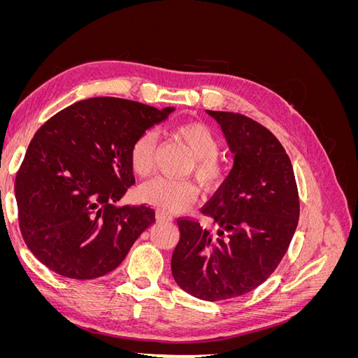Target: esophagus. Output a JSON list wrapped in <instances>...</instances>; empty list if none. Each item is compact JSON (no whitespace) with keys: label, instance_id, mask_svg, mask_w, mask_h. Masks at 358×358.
Here are the masks:
<instances>
[{"label":"esophagus","instance_id":"34e87169","mask_svg":"<svg viewBox=\"0 0 358 358\" xmlns=\"http://www.w3.org/2000/svg\"><path fill=\"white\" fill-rule=\"evenodd\" d=\"M157 220H158V222H170V221H173V216L166 213V212H162V210H158L157 212Z\"/></svg>","mask_w":358,"mask_h":358}]
</instances>
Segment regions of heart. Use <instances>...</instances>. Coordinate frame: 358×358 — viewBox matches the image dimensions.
Instances as JSON below:
<instances>
[{"label": "heart", "mask_w": 358, "mask_h": 358, "mask_svg": "<svg viewBox=\"0 0 358 358\" xmlns=\"http://www.w3.org/2000/svg\"><path fill=\"white\" fill-rule=\"evenodd\" d=\"M176 134L192 150L194 173L204 188H218L225 176L224 167L216 159L220 154V138L212 129L201 122L183 124L176 128ZM158 136L152 129L140 134L129 149V164L137 176H148L154 167V157ZM199 189L185 179L154 178L143 183L138 189V199L143 203L157 206L167 213H179L197 199Z\"/></svg>", "instance_id": "1"}]
</instances>
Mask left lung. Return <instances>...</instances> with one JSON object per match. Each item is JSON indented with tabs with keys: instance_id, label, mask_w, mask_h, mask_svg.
Segmentation results:
<instances>
[{
	"instance_id": "8db88e82",
	"label": "left lung",
	"mask_w": 358,
	"mask_h": 358,
	"mask_svg": "<svg viewBox=\"0 0 358 358\" xmlns=\"http://www.w3.org/2000/svg\"><path fill=\"white\" fill-rule=\"evenodd\" d=\"M206 112L221 125L234 162L201 208L210 227L178 220L171 273L188 294L216 301L243 296L275 272L296 233L300 203L289 157L266 127L239 113Z\"/></svg>"
}]
</instances>
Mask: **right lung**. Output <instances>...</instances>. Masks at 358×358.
I'll return each instance as SVG.
<instances>
[{
	"label": "right lung",
	"instance_id": "right-lung-1",
	"mask_svg": "<svg viewBox=\"0 0 358 358\" xmlns=\"http://www.w3.org/2000/svg\"><path fill=\"white\" fill-rule=\"evenodd\" d=\"M173 110L95 96L38 128L15 182L20 233L38 262L71 279L100 278L124 262L155 222L148 206H115L136 182L129 149Z\"/></svg>",
	"mask_w": 358,
	"mask_h": 358
}]
</instances>
